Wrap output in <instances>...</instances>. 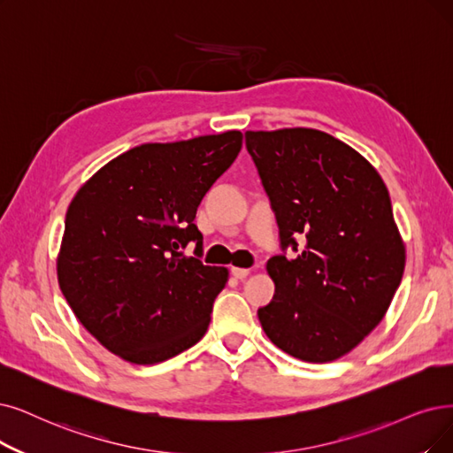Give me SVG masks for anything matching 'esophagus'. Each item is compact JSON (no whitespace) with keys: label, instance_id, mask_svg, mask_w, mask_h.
I'll return each instance as SVG.
<instances>
[{"label":"esophagus","instance_id":"34e87169","mask_svg":"<svg viewBox=\"0 0 453 453\" xmlns=\"http://www.w3.org/2000/svg\"><path fill=\"white\" fill-rule=\"evenodd\" d=\"M230 273H232V277H234V279L243 280V279H247V277H249L250 271H249V269H245V267H232V269H230Z\"/></svg>","mask_w":453,"mask_h":453}]
</instances>
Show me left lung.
<instances>
[{"label":"left lung","instance_id":"8db88e82","mask_svg":"<svg viewBox=\"0 0 453 453\" xmlns=\"http://www.w3.org/2000/svg\"><path fill=\"white\" fill-rule=\"evenodd\" d=\"M247 150L275 211L280 247L267 260L275 296L258 309L267 338L304 363L357 348L388 311L405 269L383 178L349 144L312 128L247 132Z\"/></svg>","mask_w":453,"mask_h":453}]
</instances>
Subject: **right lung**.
<instances>
[{
    "label": "right lung",
    "mask_w": 453,
    "mask_h": 453,
    "mask_svg": "<svg viewBox=\"0 0 453 453\" xmlns=\"http://www.w3.org/2000/svg\"><path fill=\"white\" fill-rule=\"evenodd\" d=\"M230 130L176 142H147L104 165L66 211L59 288L83 327L134 365H156L201 340L226 267L182 250L203 234V196L238 157Z\"/></svg>",
    "instance_id": "obj_1"
}]
</instances>
